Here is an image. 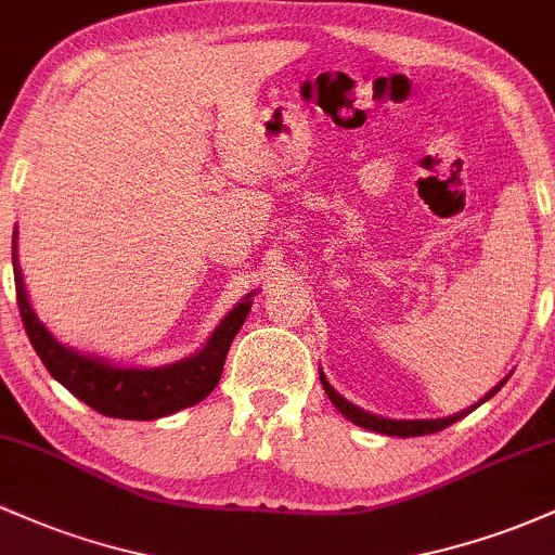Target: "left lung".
<instances>
[{"label": "left lung", "mask_w": 555, "mask_h": 555, "mask_svg": "<svg viewBox=\"0 0 555 555\" xmlns=\"http://www.w3.org/2000/svg\"><path fill=\"white\" fill-rule=\"evenodd\" d=\"M321 384H323V388H326V393H328L331 404H334L336 410H339L344 417L352 420L354 425H362V428L375 430V433H384V436H401V438H410V436H428V433H438V430L449 428V425H454L456 420H462L464 415H469V412H473L477 404H482V401H488L490 397H493V393L499 391V388H501L503 384H506V378H503L501 384L493 388V391H488L486 397H482L480 401H477L475 406H469V410L456 412V415L443 417V420H386V417L371 415V412H362V410H358V406H354V404H349L347 399H341L339 393H336L334 388H331V384H328L326 375H323V373H321Z\"/></svg>", "instance_id": "1"}]
</instances>
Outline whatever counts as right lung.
<instances>
[{
    "label": "right lung",
    "instance_id": "obj_1",
    "mask_svg": "<svg viewBox=\"0 0 555 555\" xmlns=\"http://www.w3.org/2000/svg\"><path fill=\"white\" fill-rule=\"evenodd\" d=\"M12 266H15L17 308H21L25 334L34 344L36 354L69 393H75L91 410L106 417L156 420L206 399L219 384L229 347H232L234 336H237L253 305V295L242 299L237 308L221 321V326L214 331L206 347L193 358L167 367H154V371H125V367H112L106 362L82 358L73 349L62 347L30 308L21 266H17V245H12Z\"/></svg>",
    "mask_w": 555,
    "mask_h": 555
}]
</instances>
